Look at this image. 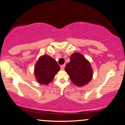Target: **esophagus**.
I'll return each mask as SVG.
<instances>
[{
	"label": "esophagus",
	"instance_id": "34e87169",
	"mask_svg": "<svg viewBox=\"0 0 125 125\" xmlns=\"http://www.w3.org/2000/svg\"><path fill=\"white\" fill-rule=\"evenodd\" d=\"M65 64H64V65H61V66H60V68H61V69H62V70H63V69H65Z\"/></svg>",
	"mask_w": 125,
	"mask_h": 125
}]
</instances>
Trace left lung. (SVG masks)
Returning a JSON list of instances; mask_svg holds the SVG:
<instances>
[{"label": "left lung", "mask_w": 125, "mask_h": 125, "mask_svg": "<svg viewBox=\"0 0 125 125\" xmlns=\"http://www.w3.org/2000/svg\"><path fill=\"white\" fill-rule=\"evenodd\" d=\"M71 81L75 85L82 87L87 84L93 78V69L90 63L79 52L71 56L70 62L65 68Z\"/></svg>", "instance_id": "1"}]
</instances>
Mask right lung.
I'll return each mask as SVG.
<instances>
[{"instance_id": "obj_1", "label": "right lung", "mask_w": 125, "mask_h": 125, "mask_svg": "<svg viewBox=\"0 0 125 125\" xmlns=\"http://www.w3.org/2000/svg\"><path fill=\"white\" fill-rule=\"evenodd\" d=\"M60 68L57 62L48 55L40 56L35 64L34 74L40 84L47 85L52 81Z\"/></svg>"}]
</instances>
